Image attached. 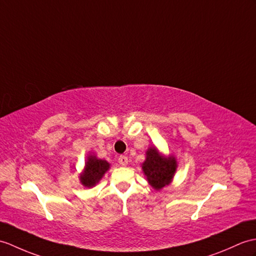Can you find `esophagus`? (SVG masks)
<instances>
[{
  "label": "esophagus",
  "mask_w": 256,
  "mask_h": 256,
  "mask_svg": "<svg viewBox=\"0 0 256 256\" xmlns=\"http://www.w3.org/2000/svg\"><path fill=\"white\" fill-rule=\"evenodd\" d=\"M118 164H120L121 166H126L128 164V157H126V156H123V155H121L120 157H118Z\"/></svg>",
  "instance_id": "1"
}]
</instances>
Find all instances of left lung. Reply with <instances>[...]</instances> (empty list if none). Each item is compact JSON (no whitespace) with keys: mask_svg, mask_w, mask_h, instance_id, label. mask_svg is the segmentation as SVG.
Wrapping results in <instances>:
<instances>
[{"mask_svg":"<svg viewBox=\"0 0 256 256\" xmlns=\"http://www.w3.org/2000/svg\"><path fill=\"white\" fill-rule=\"evenodd\" d=\"M142 168L152 186L155 190H160L168 186L174 178L176 162L174 157L162 158L156 148L150 147L146 152V160Z\"/></svg>","mask_w":256,"mask_h":256,"instance_id":"8db88e82","label":"left lung"}]
</instances>
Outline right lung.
I'll list each match as a JSON object with an SVG mask.
<instances>
[{"label": "right lung", "instance_id": "right-lung-1", "mask_svg": "<svg viewBox=\"0 0 256 256\" xmlns=\"http://www.w3.org/2000/svg\"><path fill=\"white\" fill-rule=\"evenodd\" d=\"M109 167L110 164L106 160L98 159L94 156H89L84 174L80 176L82 184L87 188L96 186Z\"/></svg>", "mask_w": 256, "mask_h": 256}]
</instances>
